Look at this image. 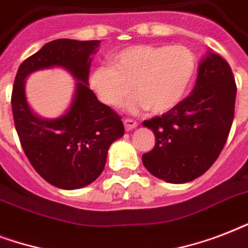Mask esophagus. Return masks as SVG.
Instances as JSON below:
<instances>
[{
  "label": "esophagus",
  "mask_w": 248,
  "mask_h": 248,
  "mask_svg": "<svg viewBox=\"0 0 248 248\" xmlns=\"http://www.w3.org/2000/svg\"><path fill=\"white\" fill-rule=\"evenodd\" d=\"M124 124L126 131H131V130H134L138 126V122L134 120H130V118H126V120H124Z\"/></svg>",
  "instance_id": "34e87169"
}]
</instances>
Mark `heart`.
Wrapping results in <instances>:
<instances>
[{"label": "heart", "mask_w": 248, "mask_h": 248, "mask_svg": "<svg viewBox=\"0 0 248 248\" xmlns=\"http://www.w3.org/2000/svg\"><path fill=\"white\" fill-rule=\"evenodd\" d=\"M113 67L101 65L90 76V86L109 107H120L134 90L130 110L169 112L192 83L196 60L185 46L135 45L112 56Z\"/></svg>", "instance_id": "b5f03b06"}]
</instances>
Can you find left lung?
<instances>
[{
    "label": "left lung",
    "instance_id": "1",
    "mask_svg": "<svg viewBox=\"0 0 248 248\" xmlns=\"http://www.w3.org/2000/svg\"><path fill=\"white\" fill-rule=\"evenodd\" d=\"M234 76L227 60L208 52L201 60L188 97L159 117L143 122L155 135L143 155L145 169L158 179L184 184L203 175L223 151L234 118Z\"/></svg>",
    "mask_w": 248,
    "mask_h": 248
}]
</instances>
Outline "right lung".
I'll return each mask as SVG.
<instances>
[{
	"mask_svg": "<svg viewBox=\"0 0 248 248\" xmlns=\"http://www.w3.org/2000/svg\"><path fill=\"white\" fill-rule=\"evenodd\" d=\"M100 41L60 38L48 42L20 64L11 107L21 147L37 172L60 189L83 188L104 170L108 149L124 136L121 117L89 89L93 55ZM64 67L74 76L76 93L70 109L58 119H42L29 107L25 78L33 71Z\"/></svg>",
	"mask_w": 248,
	"mask_h": 248,
	"instance_id": "1",
	"label": "right lung"
}]
</instances>
